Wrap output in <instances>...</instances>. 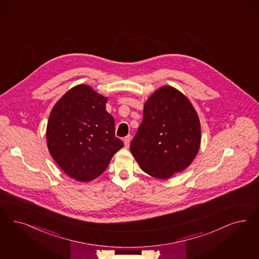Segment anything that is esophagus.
Segmentation results:
<instances>
[{
    "label": "esophagus",
    "mask_w": 259,
    "mask_h": 259,
    "mask_svg": "<svg viewBox=\"0 0 259 259\" xmlns=\"http://www.w3.org/2000/svg\"><path fill=\"white\" fill-rule=\"evenodd\" d=\"M130 142H131V136L129 135V136L125 137L124 140H123V143H124L125 148H128V147H129V144H130Z\"/></svg>",
    "instance_id": "obj_1"
}]
</instances>
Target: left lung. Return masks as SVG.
<instances>
[{
    "label": "left lung",
    "instance_id": "1",
    "mask_svg": "<svg viewBox=\"0 0 259 259\" xmlns=\"http://www.w3.org/2000/svg\"><path fill=\"white\" fill-rule=\"evenodd\" d=\"M200 144L196 110L179 90L162 86L144 103L143 121L130 151L145 173L166 180L190 165Z\"/></svg>",
    "mask_w": 259,
    "mask_h": 259
}]
</instances>
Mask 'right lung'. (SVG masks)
<instances>
[{
    "instance_id": "obj_1",
    "label": "right lung",
    "mask_w": 259,
    "mask_h": 259,
    "mask_svg": "<svg viewBox=\"0 0 259 259\" xmlns=\"http://www.w3.org/2000/svg\"><path fill=\"white\" fill-rule=\"evenodd\" d=\"M108 98L79 84L69 90L51 111L47 125L49 151L59 167L78 182L98 178L123 147L115 136Z\"/></svg>"
}]
</instances>
